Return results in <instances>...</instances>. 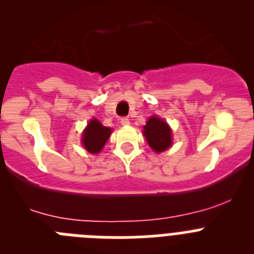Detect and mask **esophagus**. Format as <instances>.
<instances>
[{
	"label": "esophagus",
	"instance_id": "obj_1",
	"mask_svg": "<svg viewBox=\"0 0 254 254\" xmlns=\"http://www.w3.org/2000/svg\"><path fill=\"white\" fill-rule=\"evenodd\" d=\"M121 125H122V126H128L129 125V120H128V118H122V120H121Z\"/></svg>",
	"mask_w": 254,
	"mask_h": 254
}]
</instances>
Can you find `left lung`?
I'll return each mask as SVG.
<instances>
[{
  "mask_svg": "<svg viewBox=\"0 0 254 254\" xmlns=\"http://www.w3.org/2000/svg\"><path fill=\"white\" fill-rule=\"evenodd\" d=\"M143 134L150 147L156 152L165 151L172 145V129L165 121L158 117H150L146 126H143Z\"/></svg>",
  "mask_w": 254,
  "mask_h": 254,
  "instance_id": "left-lung-1",
  "label": "left lung"
}]
</instances>
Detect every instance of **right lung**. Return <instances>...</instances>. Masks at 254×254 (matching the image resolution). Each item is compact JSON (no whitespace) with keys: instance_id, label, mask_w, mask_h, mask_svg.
Instances as JSON below:
<instances>
[{"instance_id":"right-lung-1","label":"right lung","mask_w":254,"mask_h":254,"mask_svg":"<svg viewBox=\"0 0 254 254\" xmlns=\"http://www.w3.org/2000/svg\"><path fill=\"white\" fill-rule=\"evenodd\" d=\"M112 133L109 127H105L98 120H91L82 133V145L90 154H98Z\"/></svg>"}]
</instances>
